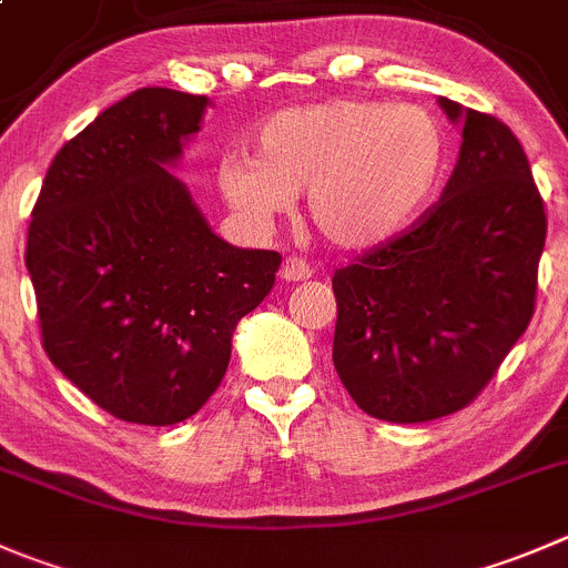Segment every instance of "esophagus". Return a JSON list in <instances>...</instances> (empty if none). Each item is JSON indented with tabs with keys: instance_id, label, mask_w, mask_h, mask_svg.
<instances>
[{
	"instance_id": "34e87169",
	"label": "esophagus",
	"mask_w": 568,
	"mask_h": 568,
	"mask_svg": "<svg viewBox=\"0 0 568 568\" xmlns=\"http://www.w3.org/2000/svg\"><path fill=\"white\" fill-rule=\"evenodd\" d=\"M280 277H283L285 283H302V280L313 277V268L311 263L300 261V257H288V261L283 263V268H280Z\"/></svg>"
}]
</instances>
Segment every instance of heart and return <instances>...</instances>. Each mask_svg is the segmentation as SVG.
Returning a JSON list of instances; mask_svg holds the SVG:
<instances>
[{"instance_id":"obj_1","label":"heart","mask_w":568,"mask_h":568,"mask_svg":"<svg viewBox=\"0 0 568 568\" xmlns=\"http://www.w3.org/2000/svg\"><path fill=\"white\" fill-rule=\"evenodd\" d=\"M255 158L230 152L219 191L235 213L268 224L307 194V216L335 250L399 239L447 172V132L430 110L335 97L285 108L255 130Z\"/></svg>"}]
</instances>
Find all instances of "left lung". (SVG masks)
<instances>
[{"label":"left lung","instance_id":"left-lung-1","mask_svg":"<svg viewBox=\"0 0 568 568\" xmlns=\"http://www.w3.org/2000/svg\"><path fill=\"white\" fill-rule=\"evenodd\" d=\"M464 124L442 200L333 277V363L368 416L433 422L497 374L536 311L544 200L508 124L438 97Z\"/></svg>","mask_w":568,"mask_h":568}]
</instances>
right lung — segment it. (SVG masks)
Here are the masks:
<instances>
[{
  "label": "right lung",
  "mask_w": 568,
  "mask_h": 568,
  "mask_svg": "<svg viewBox=\"0 0 568 568\" xmlns=\"http://www.w3.org/2000/svg\"><path fill=\"white\" fill-rule=\"evenodd\" d=\"M207 97L141 88L54 155L24 263L49 361L121 422H185L222 383L233 329L280 252L219 239L178 166Z\"/></svg>",
  "instance_id": "obj_1"
}]
</instances>
